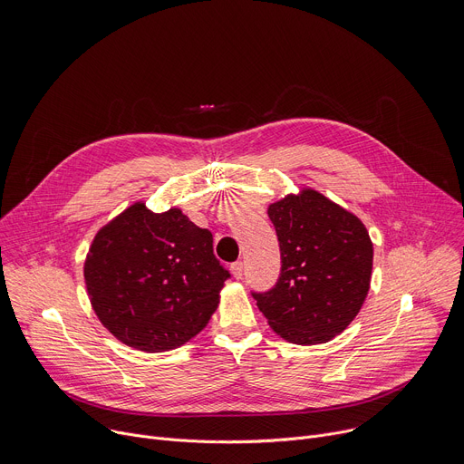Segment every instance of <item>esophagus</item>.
<instances>
[{
	"label": "esophagus",
	"mask_w": 464,
	"mask_h": 464,
	"mask_svg": "<svg viewBox=\"0 0 464 464\" xmlns=\"http://www.w3.org/2000/svg\"><path fill=\"white\" fill-rule=\"evenodd\" d=\"M231 272H233V276H235L237 279H240V277H242V272H244V265H242V261L233 263V265H231Z\"/></svg>",
	"instance_id": "obj_1"
}]
</instances>
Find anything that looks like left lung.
Masks as SVG:
<instances>
[{"instance_id":"left-lung-1","label":"left lung","mask_w":464,"mask_h":464,"mask_svg":"<svg viewBox=\"0 0 464 464\" xmlns=\"http://www.w3.org/2000/svg\"><path fill=\"white\" fill-rule=\"evenodd\" d=\"M281 274L266 292H251L270 327L294 344H322L361 311L372 277L373 246L362 222L305 188L268 207Z\"/></svg>"}]
</instances>
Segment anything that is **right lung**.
Listing matches in <instances>:
<instances>
[{"instance_id": "1", "label": "right lung", "mask_w": 464, "mask_h": 464, "mask_svg": "<svg viewBox=\"0 0 464 464\" xmlns=\"http://www.w3.org/2000/svg\"><path fill=\"white\" fill-rule=\"evenodd\" d=\"M226 279L213 233L179 208L157 215L140 201L98 231L85 261L100 322L120 343L148 353L196 336L217 311Z\"/></svg>"}]
</instances>
